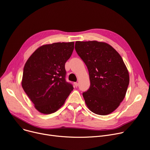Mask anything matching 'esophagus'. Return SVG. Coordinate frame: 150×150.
<instances>
[{
    "label": "esophagus",
    "instance_id": "esophagus-1",
    "mask_svg": "<svg viewBox=\"0 0 150 150\" xmlns=\"http://www.w3.org/2000/svg\"><path fill=\"white\" fill-rule=\"evenodd\" d=\"M74 84V85H75V86H76V87L78 86V85H79V83H77V82H75Z\"/></svg>",
    "mask_w": 150,
    "mask_h": 150
}]
</instances>
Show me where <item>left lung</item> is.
<instances>
[{
    "label": "left lung",
    "instance_id": "1",
    "mask_svg": "<svg viewBox=\"0 0 150 150\" xmlns=\"http://www.w3.org/2000/svg\"><path fill=\"white\" fill-rule=\"evenodd\" d=\"M75 49L89 71L90 88L83 93L87 107L97 115L111 113L124 100L129 84L121 56L109 44L97 41H76Z\"/></svg>",
    "mask_w": 150,
    "mask_h": 150
}]
</instances>
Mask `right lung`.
I'll return each mask as SVG.
<instances>
[{"instance_id": "right-lung-1", "label": "right lung", "mask_w": 150, "mask_h": 150, "mask_svg": "<svg viewBox=\"0 0 150 150\" xmlns=\"http://www.w3.org/2000/svg\"><path fill=\"white\" fill-rule=\"evenodd\" d=\"M74 42L41 45L26 61L21 85L34 107L40 113L56 112L73 90L65 81V64L74 50Z\"/></svg>"}]
</instances>
